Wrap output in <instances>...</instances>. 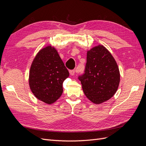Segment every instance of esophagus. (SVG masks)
I'll list each match as a JSON object with an SVG mask.
<instances>
[{
  "instance_id": "34e87169",
  "label": "esophagus",
  "mask_w": 146,
  "mask_h": 146,
  "mask_svg": "<svg viewBox=\"0 0 146 146\" xmlns=\"http://www.w3.org/2000/svg\"><path fill=\"white\" fill-rule=\"evenodd\" d=\"M76 70H69V74L70 76H74L75 73H76Z\"/></svg>"
}]
</instances>
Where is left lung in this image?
<instances>
[{
	"mask_svg": "<svg viewBox=\"0 0 146 146\" xmlns=\"http://www.w3.org/2000/svg\"><path fill=\"white\" fill-rule=\"evenodd\" d=\"M78 79L86 98L92 103L100 104L115 94L120 72L111 53L99 44L87 50L85 74Z\"/></svg>",
	"mask_w": 146,
	"mask_h": 146,
	"instance_id": "left-lung-1",
	"label": "left lung"
}]
</instances>
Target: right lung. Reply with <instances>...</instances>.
Instances as JSON below:
<instances>
[{
    "label": "right lung",
    "instance_id": "obj_1",
    "mask_svg": "<svg viewBox=\"0 0 146 146\" xmlns=\"http://www.w3.org/2000/svg\"><path fill=\"white\" fill-rule=\"evenodd\" d=\"M69 77L58 51L47 46L39 50L30 66L29 84L35 98L46 104H54L62 94L63 82Z\"/></svg>",
    "mask_w": 146,
    "mask_h": 146
}]
</instances>
